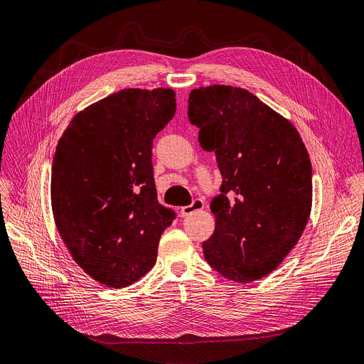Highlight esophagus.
I'll list each match as a JSON object with an SVG mask.
<instances>
[{
  "label": "esophagus",
  "instance_id": "34e87169",
  "mask_svg": "<svg viewBox=\"0 0 364 364\" xmlns=\"http://www.w3.org/2000/svg\"><path fill=\"white\" fill-rule=\"evenodd\" d=\"M203 208H205V203H203V200L196 198L190 206L181 208V215H182V216H188V215H191V213H194V212L203 210Z\"/></svg>",
  "mask_w": 364,
  "mask_h": 364
}]
</instances>
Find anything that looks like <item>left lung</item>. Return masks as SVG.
<instances>
[{
  "label": "left lung",
  "mask_w": 364,
  "mask_h": 364,
  "mask_svg": "<svg viewBox=\"0 0 364 364\" xmlns=\"http://www.w3.org/2000/svg\"><path fill=\"white\" fill-rule=\"evenodd\" d=\"M200 146L215 152L223 185L210 203L215 231L203 242L210 267L248 284L272 273L306 227L312 166L296 127L254 94L200 86L188 101Z\"/></svg>",
  "instance_id": "8db88e82"
}]
</instances>
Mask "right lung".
Segmentation results:
<instances>
[{"label": "right lung", "mask_w": 364, "mask_h": 364, "mask_svg": "<svg viewBox=\"0 0 364 364\" xmlns=\"http://www.w3.org/2000/svg\"><path fill=\"white\" fill-rule=\"evenodd\" d=\"M176 94L128 88L80 110L58 141L50 200L73 259L97 282L122 288L155 264L174 212L156 200L152 140Z\"/></svg>", "instance_id": "obj_1"}]
</instances>
